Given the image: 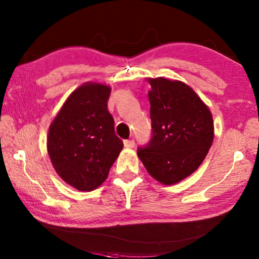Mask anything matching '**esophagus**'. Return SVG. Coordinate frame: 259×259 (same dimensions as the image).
<instances>
[{
  "label": "esophagus",
  "mask_w": 259,
  "mask_h": 259,
  "mask_svg": "<svg viewBox=\"0 0 259 259\" xmlns=\"http://www.w3.org/2000/svg\"><path fill=\"white\" fill-rule=\"evenodd\" d=\"M124 146L126 149H133L135 146V141L134 140H126L124 141Z\"/></svg>",
  "instance_id": "esophagus-1"
}]
</instances>
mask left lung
<instances>
[{
    "mask_svg": "<svg viewBox=\"0 0 259 259\" xmlns=\"http://www.w3.org/2000/svg\"><path fill=\"white\" fill-rule=\"evenodd\" d=\"M152 137L138 148L146 171L164 185L179 183L198 168L214 140L211 113L186 83L149 79Z\"/></svg>",
    "mask_w": 259,
    "mask_h": 259,
    "instance_id": "obj_1",
    "label": "left lung"
}]
</instances>
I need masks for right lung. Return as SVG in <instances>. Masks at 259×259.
<instances>
[{
    "instance_id": "right-lung-1",
    "label": "right lung",
    "mask_w": 259,
    "mask_h": 259,
    "mask_svg": "<svg viewBox=\"0 0 259 259\" xmlns=\"http://www.w3.org/2000/svg\"><path fill=\"white\" fill-rule=\"evenodd\" d=\"M110 87L87 82L68 96L49 129L48 152L58 176L91 192L107 179L123 149L107 103Z\"/></svg>"
}]
</instances>
